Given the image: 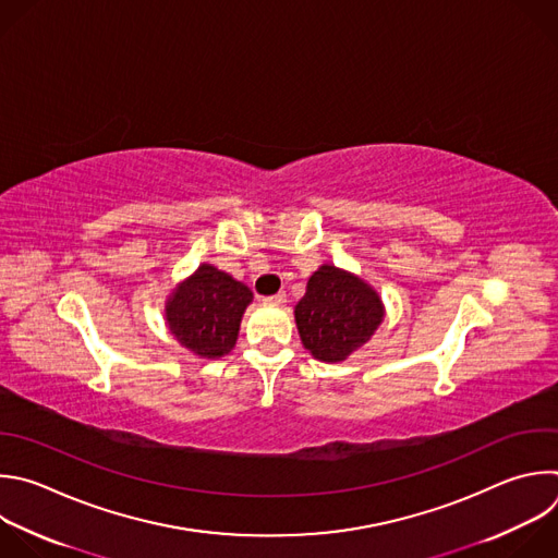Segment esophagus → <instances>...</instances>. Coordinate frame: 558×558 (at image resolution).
<instances>
[{
    "mask_svg": "<svg viewBox=\"0 0 558 558\" xmlns=\"http://www.w3.org/2000/svg\"><path fill=\"white\" fill-rule=\"evenodd\" d=\"M263 302H265V304H284V302H287V293H284V291H278L276 295L263 298Z\"/></svg>",
    "mask_w": 558,
    "mask_h": 558,
    "instance_id": "esophagus-1",
    "label": "esophagus"
}]
</instances>
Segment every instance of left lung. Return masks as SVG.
Listing matches in <instances>:
<instances>
[{"label":"left lung","mask_w":558,"mask_h":558,"mask_svg":"<svg viewBox=\"0 0 558 558\" xmlns=\"http://www.w3.org/2000/svg\"><path fill=\"white\" fill-rule=\"evenodd\" d=\"M384 315L379 293L335 265H322L295 304V324L304 348L326 363L343 361L369 341Z\"/></svg>","instance_id":"obj_1"}]
</instances>
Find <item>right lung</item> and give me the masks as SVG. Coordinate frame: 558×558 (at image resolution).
<instances>
[{
    "label": "right lung",
    "mask_w": 558,
    "mask_h": 558,
    "mask_svg": "<svg viewBox=\"0 0 558 558\" xmlns=\"http://www.w3.org/2000/svg\"><path fill=\"white\" fill-rule=\"evenodd\" d=\"M252 298L250 287L204 263L166 300V322L183 348L202 359H219L234 348Z\"/></svg>",
    "instance_id": "right-lung-1"
}]
</instances>
